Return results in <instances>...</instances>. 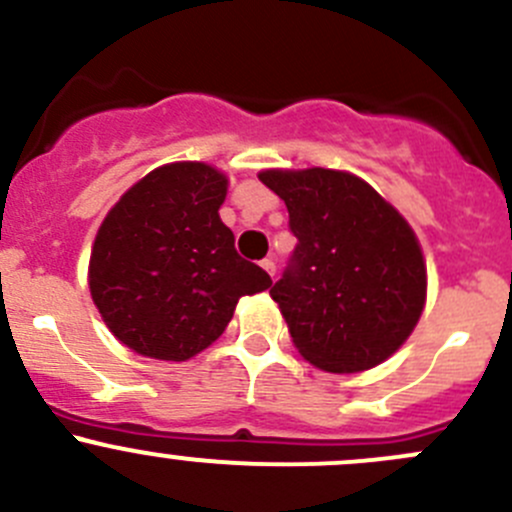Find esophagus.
<instances>
[{
	"label": "esophagus",
	"mask_w": 512,
	"mask_h": 512,
	"mask_svg": "<svg viewBox=\"0 0 512 512\" xmlns=\"http://www.w3.org/2000/svg\"><path fill=\"white\" fill-rule=\"evenodd\" d=\"M260 265H262V270L267 272V275L275 277V270H277V267H275V260H272V257H265V260H262Z\"/></svg>",
	"instance_id": "34e87169"
}]
</instances>
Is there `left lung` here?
<instances>
[{
	"label": "left lung",
	"instance_id": "obj_1",
	"mask_svg": "<svg viewBox=\"0 0 512 512\" xmlns=\"http://www.w3.org/2000/svg\"><path fill=\"white\" fill-rule=\"evenodd\" d=\"M297 237L270 289L299 354L354 374L389 359L426 304V262L414 230L369 183L344 170H262Z\"/></svg>",
	"mask_w": 512,
	"mask_h": 512
}]
</instances>
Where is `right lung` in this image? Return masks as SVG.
I'll return each instance as SVG.
<instances>
[{
  "label": "right lung",
  "mask_w": 512,
  "mask_h": 512,
  "mask_svg": "<svg viewBox=\"0 0 512 512\" xmlns=\"http://www.w3.org/2000/svg\"><path fill=\"white\" fill-rule=\"evenodd\" d=\"M227 178L213 165L168 163L121 195L103 218L89 289L113 337L133 352L185 361L225 332L245 294L272 285L237 255L218 210Z\"/></svg>",
  "instance_id": "obj_1"
}]
</instances>
